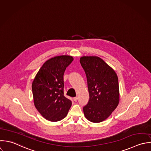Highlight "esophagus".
I'll use <instances>...</instances> for the list:
<instances>
[{"label":"esophagus","mask_w":151,"mask_h":151,"mask_svg":"<svg viewBox=\"0 0 151 151\" xmlns=\"http://www.w3.org/2000/svg\"><path fill=\"white\" fill-rule=\"evenodd\" d=\"M73 100H74V101H77V100H78V98H77V97H74V98L73 99Z\"/></svg>","instance_id":"1"}]
</instances>
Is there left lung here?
I'll return each mask as SVG.
<instances>
[{
	"mask_svg": "<svg viewBox=\"0 0 151 151\" xmlns=\"http://www.w3.org/2000/svg\"><path fill=\"white\" fill-rule=\"evenodd\" d=\"M80 62L85 71L90 99L84 106L86 118L101 122L112 114L119 101L118 79L114 70L97 56H83Z\"/></svg>",
	"mask_w": 151,
	"mask_h": 151,
	"instance_id": "1",
	"label": "left lung"
}]
</instances>
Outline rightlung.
<instances>
[{"label": "right lung", "instance_id": "add662e5", "mask_svg": "<svg viewBox=\"0 0 151 151\" xmlns=\"http://www.w3.org/2000/svg\"><path fill=\"white\" fill-rule=\"evenodd\" d=\"M73 59L66 55L51 58L43 64L33 81L35 106L42 116L51 122L64 118L71 106V101L64 96L63 76Z\"/></svg>", "mask_w": 151, "mask_h": 151}]
</instances>
